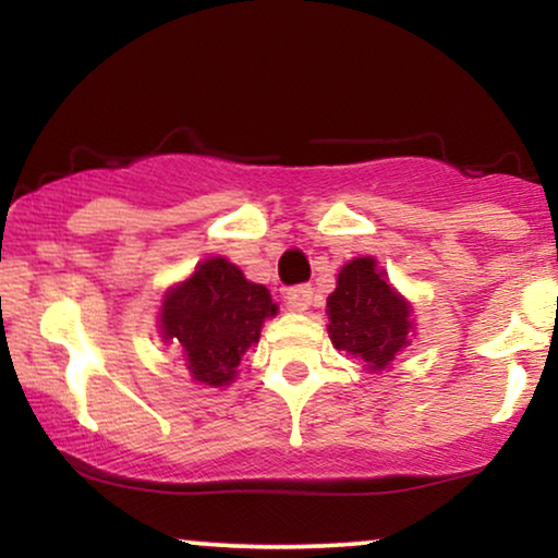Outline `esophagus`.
<instances>
[{"label": "esophagus", "instance_id": "34e87169", "mask_svg": "<svg viewBox=\"0 0 558 558\" xmlns=\"http://www.w3.org/2000/svg\"><path fill=\"white\" fill-rule=\"evenodd\" d=\"M312 294H315V289L310 284H300V287H292L287 289V307H292L296 312H304L312 304Z\"/></svg>", "mask_w": 558, "mask_h": 558}]
</instances>
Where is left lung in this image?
Here are the masks:
<instances>
[{
    "instance_id": "8db88e82",
    "label": "left lung",
    "mask_w": 558,
    "mask_h": 558,
    "mask_svg": "<svg viewBox=\"0 0 558 558\" xmlns=\"http://www.w3.org/2000/svg\"><path fill=\"white\" fill-rule=\"evenodd\" d=\"M327 332L332 345L371 371H384L409 345L411 304L388 284L376 258L361 256L338 274L327 296Z\"/></svg>"
}]
</instances>
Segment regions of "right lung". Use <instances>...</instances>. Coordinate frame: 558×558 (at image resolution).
Instances as JSON below:
<instances>
[{
    "mask_svg": "<svg viewBox=\"0 0 558 558\" xmlns=\"http://www.w3.org/2000/svg\"><path fill=\"white\" fill-rule=\"evenodd\" d=\"M277 315L269 289L243 277L223 256L195 266L185 281L165 294L159 310L162 340L182 350L193 380L228 386L241 355L262 338L266 317Z\"/></svg>",
    "mask_w": 558,
    "mask_h": 558,
    "instance_id": "obj_1",
    "label": "right lung"
}]
</instances>
